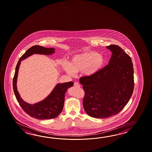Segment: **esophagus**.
Segmentation results:
<instances>
[{
    "label": "esophagus",
    "instance_id": "34e87169",
    "mask_svg": "<svg viewBox=\"0 0 152 152\" xmlns=\"http://www.w3.org/2000/svg\"><path fill=\"white\" fill-rule=\"evenodd\" d=\"M74 86L75 87H77V88H79V87H80V84L77 83V82H75L74 84Z\"/></svg>",
    "mask_w": 152,
    "mask_h": 152
}]
</instances>
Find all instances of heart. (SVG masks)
Returning <instances> with one entry per match:
<instances>
[{"label": "heart", "instance_id": "obj_1", "mask_svg": "<svg viewBox=\"0 0 152 152\" xmlns=\"http://www.w3.org/2000/svg\"><path fill=\"white\" fill-rule=\"evenodd\" d=\"M104 63L103 56L96 52H89L73 56L69 65L64 63L63 67L67 73L71 75L83 71L86 75L91 76L99 70Z\"/></svg>", "mask_w": 152, "mask_h": 152}]
</instances>
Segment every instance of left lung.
<instances>
[{"instance_id":"8db88e82","label":"left lung","mask_w":152,"mask_h":152,"mask_svg":"<svg viewBox=\"0 0 152 152\" xmlns=\"http://www.w3.org/2000/svg\"><path fill=\"white\" fill-rule=\"evenodd\" d=\"M107 48L112 52L109 64L93 75L80 78L85 93L84 109L88 115L96 118L118 114L129 102L134 89L131 57L117 45H109Z\"/></svg>"}]
</instances>
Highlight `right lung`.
<instances>
[{
	"mask_svg": "<svg viewBox=\"0 0 152 152\" xmlns=\"http://www.w3.org/2000/svg\"><path fill=\"white\" fill-rule=\"evenodd\" d=\"M54 50L55 49L54 48H47L40 45L32 46L20 58L15 69L12 86L16 99L20 107L27 114L38 120L56 118L59 115L64 107L65 93L67 88L74 85V82H69L59 83L56 86L51 93L45 99L33 105L30 104L22 100L17 90L16 81L19 66L22 60L26 59L34 54L49 55L54 53L55 52Z\"/></svg>",
	"mask_w": 152,
	"mask_h": 152,
	"instance_id": "right-lung-1",
	"label": "right lung"
}]
</instances>
